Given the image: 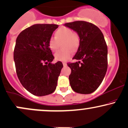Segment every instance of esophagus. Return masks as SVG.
Wrapping results in <instances>:
<instances>
[{
  "label": "esophagus",
  "mask_w": 128,
  "mask_h": 128,
  "mask_svg": "<svg viewBox=\"0 0 128 128\" xmlns=\"http://www.w3.org/2000/svg\"><path fill=\"white\" fill-rule=\"evenodd\" d=\"M62 64H63V66H67V63L65 62H62Z\"/></svg>",
  "instance_id": "obj_1"
}]
</instances>
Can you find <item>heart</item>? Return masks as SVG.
Instances as JSON below:
<instances>
[{"label": "heart", "instance_id": "1", "mask_svg": "<svg viewBox=\"0 0 128 128\" xmlns=\"http://www.w3.org/2000/svg\"><path fill=\"white\" fill-rule=\"evenodd\" d=\"M62 42L63 50L55 53V58L60 61H66L70 58L72 52L70 49L75 51L80 45V38L78 34L73 32L72 29L61 27L56 32V36H52L48 41V46L52 52H55L59 48L60 42Z\"/></svg>", "mask_w": 128, "mask_h": 128}]
</instances>
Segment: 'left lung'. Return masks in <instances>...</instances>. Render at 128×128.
Masks as SVG:
<instances>
[{"instance_id": "8db88e82", "label": "left lung", "mask_w": 128, "mask_h": 128, "mask_svg": "<svg viewBox=\"0 0 128 128\" xmlns=\"http://www.w3.org/2000/svg\"><path fill=\"white\" fill-rule=\"evenodd\" d=\"M64 26L77 32L80 38L73 58L79 61L67 64L72 70L68 78L70 86L78 93H92L102 83L108 67V49L104 35L96 25L85 21L67 23Z\"/></svg>"}]
</instances>
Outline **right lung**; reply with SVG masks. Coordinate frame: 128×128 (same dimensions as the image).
I'll use <instances>...</instances> for the list:
<instances>
[{"label":"right lung","mask_w":128,"mask_h":128,"mask_svg":"<svg viewBox=\"0 0 128 128\" xmlns=\"http://www.w3.org/2000/svg\"><path fill=\"white\" fill-rule=\"evenodd\" d=\"M58 24H36L20 33L16 39L14 60L16 73L22 86L37 96L52 93L63 67L54 59L48 41Z\"/></svg>","instance_id":"add662e5"}]
</instances>
